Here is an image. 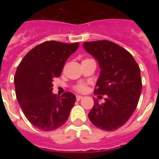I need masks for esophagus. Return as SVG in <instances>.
<instances>
[{"label": "esophagus", "mask_w": 159, "mask_h": 159, "mask_svg": "<svg viewBox=\"0 0 159 159\" xmlns=\"http://www.w3.org/2000/svg\"><path fill=\"white\" fill-rule=\"evenodd\" d=\"M83 99V96H81V95H76V100L77 101H80V99Z\"/></svg>", "instance_id": "obj_1"}]
</instances>
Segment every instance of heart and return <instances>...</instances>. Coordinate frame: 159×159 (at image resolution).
I'll return each mask as SVG.
<instances>
[{"label":"heart","mask_w":159,"mask_h":159,"mask_svg":"<svg viewBox=\"0 0 159 159\" xmlns=\"http://www.w3.org/2000/svg\"><path fill=\"white\" fill-rule=\"evenodd\" d=\"M86 60H88V59H86ZM75 90L76 92H80V93H83V92H85L87 91V84H84V83H81V84H77L76 86L75 87Z\"/></svg>","instance_id":"b5f03b06"}]
</instances>
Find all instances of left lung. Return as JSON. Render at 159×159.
Listing matches in <instances>:
<instances>
[{
	"mask_svg": "<svg viewBox=\"0 0 159 159\" xmlns=\"http://www.w3.org/2000/svg\"><path fill=\"white\" fill-rule=\"evenodd\" d=\"M84 48L98 60L101 69L94 93L107 95L102 104L94 99L90 121L103 130H116L137 107L142 91L140 68L128 51L109 40L84 42Z\"/></svg>",
	"mask_w": 159,
	"mask_h": 159,
	"instance_id": "obj_1",
	"label": "left lung"
}]
</instances>
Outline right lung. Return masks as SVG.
<instances>
[{
	"instance_id": "obj_1",
	"label": "right lung",
	"mask_w": 159,
	"mask_h": 159,
	"mask_svg": "<svg viewBox=\"0 0 159 159\" xmlns=\"http://www.w3.org/2000/svg\"><path fill=\"white\" fill-rule=\"evenodd\" d=\"M78 42L45 41L30 50L18 65L14 76L16 99L25 117L44 131L56 130L66 123L75 96L52 93L53 79L62 72L67 58L79 48Z\"/></svg>"
}]
</instances>
